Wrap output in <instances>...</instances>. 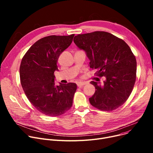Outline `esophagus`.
Segmentation results:
<instances>
[{
	"label": "esophagus",
	"instance_id": "34e87169",
	"mask_svg": "<svg viewBox=\"0 0 153 153\" xmlns=\"http://www.w3.org/2000/svg\"><path fill=\"white\" fill-rule=\"evenodd\" d=\"M87 83L86 82H79L77 84V86L79 87H82L83 85L87 84Z\"/></svg>",
	"mask_w": 153,
	"mask_h": 153
}]
</instances>
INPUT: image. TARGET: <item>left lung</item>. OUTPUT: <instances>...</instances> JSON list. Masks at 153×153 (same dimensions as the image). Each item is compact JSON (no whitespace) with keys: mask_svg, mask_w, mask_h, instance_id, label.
I'll list each match as a JSON object with an SVG mask.
<instances>
[{"mask_svg":"<svg viewBox=\"0 0 153 153\" xmlns=\"http://www.w3.org/2000/svg\"><path fill=\"white\" fill-rule=\"evenodd\" d=\"M75 45L85 51L89 66L105 77L102 85L91 81L95 92L89 98L94 107L111 111L122 105L130 95L136 76V60L123 39L108 32L95 31L78 35Z\"/></svg>","mask_w":153,"mask_h":153,"instance_id":"8db88e82","label":"left lung"}]
</instances>
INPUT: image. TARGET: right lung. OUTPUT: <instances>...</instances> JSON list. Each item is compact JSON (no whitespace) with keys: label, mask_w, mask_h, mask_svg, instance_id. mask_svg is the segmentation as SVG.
Returning a JSON list of instances; mask_svg holds the SVG:
<instances>
[{"label":"right lung","mask_w":153,"mask_h":153,"mask_svg":"<svg viewBox=\"0 0 153 153\" xmlns=\"http://www.w3.org/2000/svg\"><path fill=\"white\" fill-rule=\"evenodd\" d=\"M74 35H51L35 42L22 58L20 82L27 97L42 114L56 117L71 108L77 85H55L54 72L58 71L59 55L70 46Z\"/></svg>","instance_id":"1"}]
</instances>
